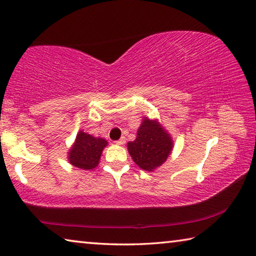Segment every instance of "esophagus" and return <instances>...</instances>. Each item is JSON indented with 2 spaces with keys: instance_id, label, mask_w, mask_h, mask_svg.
Listing matches in <instances>:
<instances>
[{
  "instance_id": "34e87169",
  "label": "esophagus",
  "mask_w": 256,
  "mask_h": 256,
  "mask_svg": "<svg viewBox=\"0 0 256 256\" xmlns=\"http://www.w3.org/2000/svg\"><path fill=\"white\" fill-rule=\"evenodd\" d=\"M115 143L118 144V146H123V144L125 143V138H120V140H118V141H115Z\"/></svg>"
}]
</instances>
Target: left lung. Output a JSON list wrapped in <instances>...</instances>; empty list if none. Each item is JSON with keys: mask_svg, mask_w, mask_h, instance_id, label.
<instances>
[{"mask_svg": "<svg viewBox=\"0 0 256 256\" xmlns=\"http://www.w3.org/2000/svg\"><path fill=\"white\" fill-rule=\"evenodd\" d=\"M133 161L146 171L154 170L166 160L172 150V140L156 120H143L136 138L128 143Z\"/></svg>", "mask_w": 256, "mask_h": 256, "instance_id": "left-lung-1", "label": "left lung"}]
</instances>
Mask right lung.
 <instances>
[{
	"mask_svg": "<svg viewBox=\"0 0 256 256\" xmlns=\"http://www.w3.org/2000/svg\"><path fill=\"white\" fill-rule=\"evenodd\" d=\"M106 142L102 138H94L80 131L76 136V142L69 151V162L76 168L92 170L100 164V159L106 146Z\"/></svg>",
	"mask_w": 256,
	"mask_h": 256,
	"instance_id": "obj_1",
	"label": "right lung"
}]
</instances>
